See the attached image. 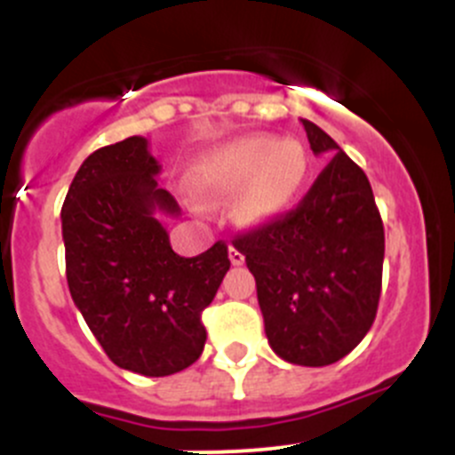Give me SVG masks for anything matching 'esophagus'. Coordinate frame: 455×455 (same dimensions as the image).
Here are the masks:
<instances>
[{
  "label": "esophagus",
  "instance_id": "34e87169",
  "mask_svg": "<svg viewBox=\"0 0 455 455\" xmlns=\"http://www.w3.org/2000/svg\"><path fill=\"white\" fill-rule=\"evenodd\" d=\"M228 259H231V264L240 266V264H244V253H242L237 246L231 244V246H228Z\"/></svg>",
  "mask_w": 455,
  "mask_h": 455
}]
</instances>
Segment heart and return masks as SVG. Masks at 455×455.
<instances>
[{
    "instance_id": "obj_1",
    "label": "heart",
    "mask_w": 455,
    "mask_h": 455,
    "mask_svg": "<svg viewBox=\"0 0 455 455\" xmlns=\"http://www.w3.org/2000/svg\"><path fill=\"white\" fill-rule=\"evenodd\" d=\"M308 173V156L295 140L249 136L206 151L191 169V185L204 198L239 194L240 222L261 227L286 213Z\"/></svg>"
}]
</instances>
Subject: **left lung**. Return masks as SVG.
I'll list each match as a JSON object with an SVG mask.
<instances>
[{"label":"left lung","instance_id":"1","mask_svg":"<svg viewBox=\"0 0 455 455\" xmlns=\"http://www.w3.org/2000/svg\"><path fill=\"white\" fill-rule=\"evenodd\" d=\"M301 123L310 149L332 160L295 209L233 246L255 277L275 355L321 368L350 355L374 323L385 233L363 169L321 127Z\"/></svg>","mask_w":455,"mask_h":455}]
</instances>
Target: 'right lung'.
I'll return each instance as SVG.
<instances>
[{"label":"right lung","instance_id":"1","mask_svg":"<svg viewBox=\"0 0 455 455\" xmlns=\"http://www.w3.org/2000/svg\"><path fill=\"white\" fill-rule=\"evenodd\" d=\"M158 173L142 136L100 147L61 209L75 306L112 363L142 376L176 374L200 359L202 310L231 266L224 242L196 257L173 253L156 213L178 215L180 206L158 189Z\"/></svg>","mask_w":455,"mask_h":455}]
</instances>
